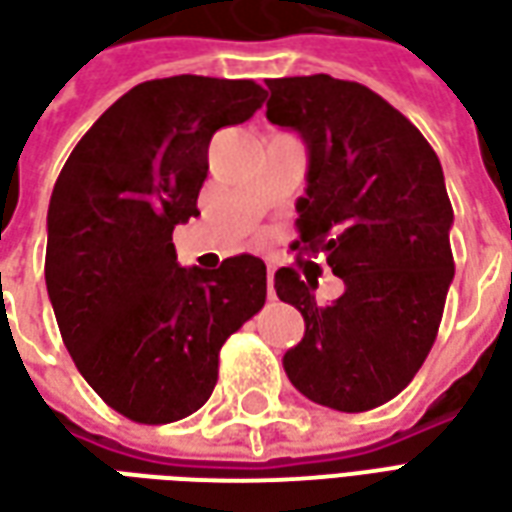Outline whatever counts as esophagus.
<instances>
[{"label":"esophagus","instance_id":"34e87169","mask_svg":"<svg viewBox=\"0 0 512 512\" xmlns=\"http://www.w3.org/2000/svg\"><path fill=\"white\" fill-rule=\"evenodd\" d=\"M274 271H277V268H274V263H268V268H266V288H268V299H274Z\"/></svg>","mask_w":512,"mask_h":512}]
</instances>
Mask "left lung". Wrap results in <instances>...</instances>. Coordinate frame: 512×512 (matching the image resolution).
Masks as SVG:
<instances>
[{"mask_svg": "<svg viewBox=\"0 0 512 512\" xmlns=\"http://www.w3.org/2000/svg\"><path fill=\"white\" fill-rule=\"evenodd\" d=\"M266 84V117L293 128L310 156L290 249L323 257L345 285L321 304L318 279L279 268L277 296L304 315V337L282 365L312 403L370 411L411 384L439 334L455 274L439 156L365 84L326 73Z\"/></svg>", "mask_w": 512, "mask_h": 512, "instance_id": "8db88e82", "label": "left lung"}]
</instances>
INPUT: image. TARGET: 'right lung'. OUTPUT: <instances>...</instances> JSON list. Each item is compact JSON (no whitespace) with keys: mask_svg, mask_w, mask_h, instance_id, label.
<instances>
[{"mask_svg":"<svg viewBox=\"0 0 512 512\" xmlns=\"http://www.w3.org/2000/svg\"><path fill=\"white\" fill-rule=\"evenodd\" d=\"M266 101L252 79L136 84L79 139L49 202L46 288L62 343L106 406L142 425L211 397L219 351L266 304V263L180 268L172 230L200 216L208 145Z\"/></svg>","mask_w":512,"mask_h":512,"instance_id":"add662e5","label":"right lung"}]
</instances>
